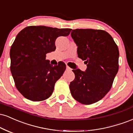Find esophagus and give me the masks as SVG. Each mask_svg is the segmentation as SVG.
I'll return each mask as SVG.
<instances>
[{
    "label": "esophagus",
    "instance_id": "1",
    "mask_svg": "<svg viewBox=\"0 0 133 133\" xmlns=\"http://www.w3.org/2000/svg\"><path fill=\"white\" fill-rule=\"evenodd\" d=\"M66 70H67V71H72V69L70 68L67 65V66H66Z\"/></svg>",
    "mask_w": 133,
    "mask_h": 133
}]
</instances>
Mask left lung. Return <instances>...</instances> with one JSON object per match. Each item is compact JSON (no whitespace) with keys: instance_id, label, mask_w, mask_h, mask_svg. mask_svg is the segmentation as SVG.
Here are the masks:
<instances>
[{"instance_id":"left-lung-1","label":"left lung","mask_w":133,"mask_h":133,"mask_svg":"<svg viewBox=\"0 0 133 133\" xmlns=\"http://www.w3.org/2000/svg\"><path fill=\"white\" fill-rule=\"evenodd\" d=\"M71 37L77 46L78 57L85 61V71L72 70L71 95L85 105L99 101L109 92L118 71L119 50L113 38L101 30H72Z\"/></svg>"}]
</instances>
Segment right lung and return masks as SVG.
I'll use <instances>...</instances> for the list:
<instances>
[{
	"mask_svg": "<svg viewBox=\"0 0 133 133\" xmlns=\"http://www.w3.org/2000/svg\"><path fill=\"white\" fill-rule=\"evenodd\" d=\"M71 29L45 26H27L16 36L11 46L10 71L18 90L25 98L42 101L52 95L56 81L66 66L52 65L46 54L55 51L56 39L69 35Z\"/></svg>",
	"mask_w": 133,
	"mask_h": 133,
	"instance_id": "right-lung-1",
	"label": "right lung"
}]
</instances>
